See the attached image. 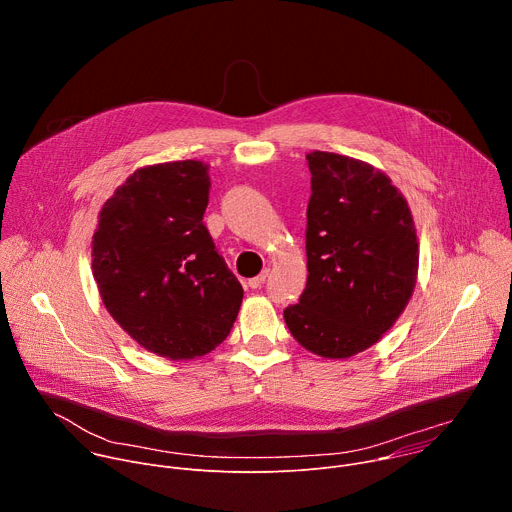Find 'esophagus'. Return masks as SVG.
I'll return each instance as SVG.
<instances>
[{
	"mask_svg": "<svg viewBox=\"0 0 512 512\" xmlns=\"http://www.w3.org/2000/svg\"><path fill=\"white\" fill-rule=\"evenodd\" d=\"M269 277V271L265 269V271H261L257 277H253V279H249V287L251 289H259L263 283H265V279Z\"/></svg>",
	"mask_w": 512,
	"mask_h": 512,
	"instance_id": "34e87169",
	"label": "esophagus"
}]
</instances>
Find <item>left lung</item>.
Listing matches in <instances>:
<instances>
[{"label":"left lung","instance_id":"obj_1","mask_svg":"<svg viewBox=\"0 0 512 512\" xmlns=\"http://www.w3.org/2000/svg\"><path fill=\"white\" fill-rule=\"evenodd\" d=\"M308 283L283 310L304 348L348 358L373 346L405 310L417 279L419 245L403 194L367 162L312 152Z\"/></svg>","mask_w":512,"mask_h":512}]
</instances>
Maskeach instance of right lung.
Masks as SVG:
<instances>
[{
    "label": "right lung",
    "instance_id": "right-lung-1",
    "mask_svg": "<svg viewBox=\"0 0 512 512\" xmlns=\"http://www.w3.org/2000/svg\"><path fill=\"white\" fill-rule=\"evenodd\" d=\"M208 166H145L103 204L93 235V275L107 312L145 350L170 360L221 344L243 287L218 255L202 216Z\"/></svg>",
    "mask_w": 512,
    "mask_h": 512
}]
</instances>
